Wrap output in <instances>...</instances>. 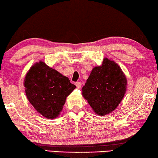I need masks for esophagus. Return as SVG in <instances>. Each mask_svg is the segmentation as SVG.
Here are the masks:
<instances>
[{
	"instance_id": "esophagus-1",
	"label": "esophagus",
	"mask_w": 158,
	"mask_h": 158,
	"mask_svg": "<svg viewBox=\"0 0 158 158\" xmlns=\"http://www.w3.org/2000/svg\"><path fill=\"white\" fill-rule=\"evenodd\" d=\"M75 85H76L77 88H80L81 87V82H76V83H75Z\"/></svg>"
}]
</instances>
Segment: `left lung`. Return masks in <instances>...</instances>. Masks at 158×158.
<instances>
[{
  "label": "left lung",
  "instance_id": "left-lung-1",
  "mask_svg": "<svg viewBox=\"0 0 158 158\" xmlns=\"http://www.w3.org/2000/svg\"><path fill=\"white\" fill-rule=\"evenodd\" d=\"M127 84L120 67L105 58L102 65L93 69L82 88L83 96L98 115L105 116L119 104L126 92Z\"/></svg>",
  "mask_w": 158,
  "mask_h": 158
}]
</instances>
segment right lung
<instances>
[{
	"label": "right lung",
	"mask_w": 158,
	"mask_h": 158,
	"mask_svg": "<svg viewBox=\"0 0 158 158\" xmlns=\"http://www.w3.org/2000/svg\"><path fill=\"white\" fill-rule=\"evenodd\" d=\"M28 100L36 111L48 118L59 115L67 96L76 88L55 69L40 61L30 68L24 79Z\"/></svg>",
	"instance_id": "add662e5"
}]
</instances>
